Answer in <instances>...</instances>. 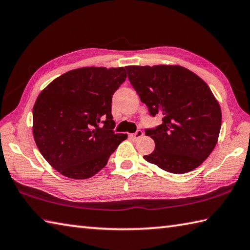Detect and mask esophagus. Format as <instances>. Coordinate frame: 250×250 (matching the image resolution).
Listing matches in <instances>:
<instances>
[{"label": "esophagus", "instance_id": "34e87169", "mask_svg": "<svg viewBox=\"0 0 250 250\" xmlns=\"http://www.w3.org/2000/svg\"><path fill=\"white\" fill-rule=\"evenodd\" d=\"M143 135H144L143 131H141L140 129H138L135 134H130V137L134 138V139H138L140 137H143Z\"/></svg>", "mask_w": 250, "mask_h": 250}]
</instances>
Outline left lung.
Wrapping results in <instances>:
<instances>
[{
    "label": "left lung",
    "instance_id": "left-lung-1",
    "mask_svg": "<svg viewBox=\"0 0 250 250\" xmlns=\"http://www.w3.org/2000/svg\"><path fill=\"white\" fill-rule=\"evenodd\" d=\"M125 68L150 115L162 116L161 125L146 129L155 148L144 159L174 174L198 167L214 149L222 121L208 84L178 65Z\"/></svg>",
    "mask_w": 250,
    "mask_h": 250
}]
</instances>
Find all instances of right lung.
I'll list each match as a JSON object with an SVG mask.
<instances>
[{
	"mask_svg": "<svg viewBox=\"0 0 250 250\" xmlns=\"http://www.w3.org/2000/svg\"><path fill=\"white\" fill-rule=\"evenodd\" d=\"M124 67H83L54 79L32 111L36 145L62 175L83 180L106 166L127 138L115 134L112 97L125 82Z\"/></svg>",
	"mask_w": 250,
	"mask_h": 250,
	"instance_id": "right-lung-1",
	"label": "right lung"
}]
</instances>
